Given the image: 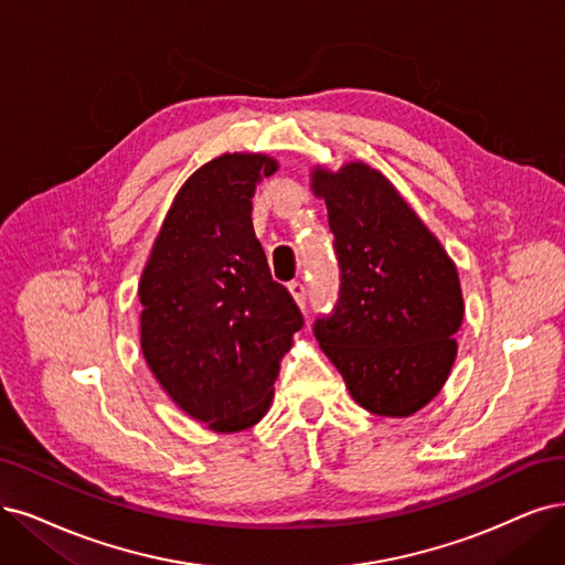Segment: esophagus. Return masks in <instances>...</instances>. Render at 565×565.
Listing matches in <instances>:
<instances>
[{
  "mask_svg": "<svg viewBox=\"0 0 565 565\" xmlns=\"http://www.w3.org/2000/svg\"><path fill=\"white\" fill-rule=\"evenodd\" d=\"M288 290H290V296L296 298V302L300 307H305V302H307V288H305V284L302 281H290Z\"/></svg>",
  "mask_w": 565,
  "mask_h": 565,
  "instance_id": "1",
  "label": "esophagus"
}]
</instances>
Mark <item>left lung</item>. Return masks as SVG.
Instances as JSON below:
<instances>
[{
    "instance_id": "left-lung-1",
    "label": "left lung",
    "mask_w": 565,
    "mask_h": 565,
    "mask_svg": "<svg viewBox=\"0 0 565 565\" xmlns=\"http://www.w3.org/2000/svg\"><path fill=\"white\" fill-rule=\"evenodd\" d=\"M340 263V298L315 335L351 398L409 416L445 386L463 323L458 271L395 185L365 162L311 172Z\"/></svg>"
}]
</instances>
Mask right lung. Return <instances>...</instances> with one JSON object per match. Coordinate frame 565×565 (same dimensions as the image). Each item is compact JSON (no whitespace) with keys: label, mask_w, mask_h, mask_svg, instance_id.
Here are the masks:
<instances>
[{"label":"right lung","mask_w":565,"mask_h":565,"mask_svg":"<svg viewBox=\"0 0 565 565\" xmlns=\"http://www.w3.org/2000/svg\"><path fill=\"white\" fill-rule=\"evenodd\" d=\"M263 153H223L177 193L139 281L141 351L167 395L216 433L258 424L305 323L250 221Z\"/></svg>","instance_id":"obj_1"}]
</instances>
